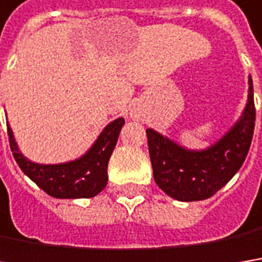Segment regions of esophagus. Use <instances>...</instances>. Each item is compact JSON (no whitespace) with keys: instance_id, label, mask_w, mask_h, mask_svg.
<instances>
[{"instance_id":"1","label":"esophagus","mask_w":262,"mask_h":262,"mask_svg":"<svg viewBox=\"0 0 262 262\" xmlns=\"http://www.w3.org/2000/svg\"><path fill=\"white\" fill-rule=\"evenodd\" d=\"M139 114H141V111H139V110H135V113H133V117H138Z\"/></svg>"}]
</instances>
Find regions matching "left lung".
Segmentation results:
<instances>
[{"label":"left lung","mask_w":262,"mask_h":262,"mask_svg":"<svg viewBox=\"0 0 262 262\" xmlns=\"http://www.w3.org/2000/svg\"><path fill=\"white\" fill-rule=\"evenodd\" d=\"M254 127V85L249 77V95L243 116L215 145L190 151L156 130L146 129L156 184L179 202L212 197L242 167L252 142Z\"/></svg>","instance_id":"8db88e82"}]
</instances>
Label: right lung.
<instances>
[{
	"instance_id": "add662e5",
	"label": "right lung",
	"mask_w": 262,
	"mask_h": 262,
	"mask_svg": "<svg viewBox=\"0 0 262 262\" xmlns=\"http://www.w3.org/2000/svg\"><path fill=\"white\" fill-rule=\"evenodd\" d=\"M124 118L110 123L93 146L78 160L60 164H38L25 159L7 124L8 142L13 157L26 177L42 191L56 199H89L99 194L108 182V162L114 151Z\"/></svg>"
}]
</instances>
